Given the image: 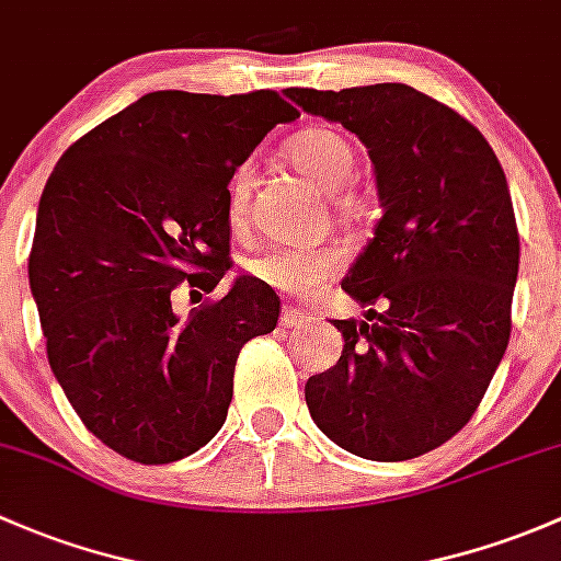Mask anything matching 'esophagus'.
I'll list each match as a JSON object with an SVG mask.
<instances>
[{
  "label": "esophagus",
  "mask_w": 561,
  "mask_h": 561,
  "mask_svg": "<svg viewBox=\"0 0 561 561\" xmlns=\"http://www.w3.org/2000/svg\"><path fill=\"white\" fill-rule=\"evenodd\" d=\"M308 321H310V316L305 313V310L291 308V305H283V310H280V327L283 329L305 327V323H308Z\"/></svg>",
  "instance_id": "esophagus-1"
}]
</instances>
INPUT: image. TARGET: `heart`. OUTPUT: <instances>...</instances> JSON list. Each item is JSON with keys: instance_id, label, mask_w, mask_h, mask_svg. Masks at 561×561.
<instances>
[{"instance_id": "heart-1", "label": "heart", "mask_w": 561, "mask_h": 561, "mask_svg": "<svg viewBox=\"0 0 561 561\" xmlns=\"http://www.w3.org/2000/svg\"><path fill=\"white\" fill-rule=\"evenodd\" d=\"M288 159L299 172L316 181L323 192H340L354 175V151L348 140L332 129H308L294 137L286 148ZM253 167L240 164L229 183V210L232 221L240 224L245 216L248 192H251ZM340 213H351V202H340ZM343 256L334 248H291L273 245L248 262V273L264 286L286 294H310L340 275Z\"/></svg>"}]
</instances>
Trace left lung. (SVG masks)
<instances>
[{"instance_id":"8db88e82","label":"left lung","mask_w":561,"mask_h":561,"mask_svg":"<svg viewBox=\"0 0 561 561\" xmlns=\"http://www.w3.org/2000/svg\"><path fill=\"white\" fill-rule=\"evenodd\" d=\"M286 94L365 142L383 202L343 280L367 321H332L343 356L305 400L345 451L413 459L472 419L511 343L522 245L505 172L465 115L405 83Z\"/></svg>"}]
</instances>
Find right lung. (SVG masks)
Returning a JSON list of instances; mask_svg holds the SVG:
<instances>
[{
	"mask_svg": "<svg viewBox=\"0 0 561 561\" xmlns=\"http://www.w3.org/2000/svg\"><path fill=\"white\" fill-rule=\"evenodd\" d=\"M299 110L278 91H153L67 148L37 207L28 283L50 369L85 430L140 465L199 451L227 421L248 340L278 327L256 278L232 267L229 181ZM202 297V294H199Z\"/></svg>",
	"mask_w": 561,
	"mask_h": 561,
	"instance_id": "add662e5",
	"label": "right lung"
}]
</instances>
